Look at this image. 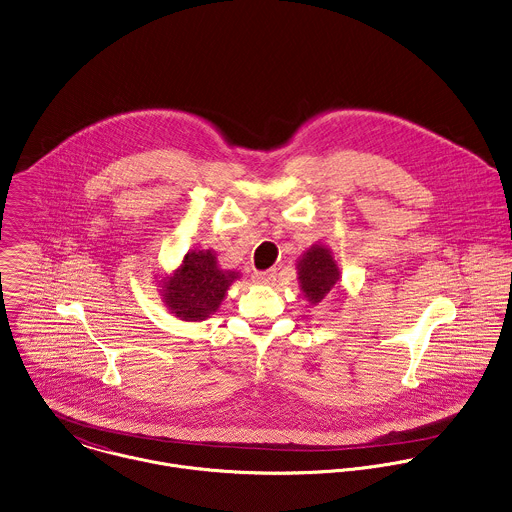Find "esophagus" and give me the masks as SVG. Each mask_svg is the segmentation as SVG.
Segmentation results:
<instances>
[{"label":"esophagus","mask_w":512,"mask_h":512,"mask_svg":"<svg viewBox=\"0 0 512 512\" xmlns=\"http://www.w3.org/2000/svg\"><path fill=\"white\" fill-rule=\"evenodd\" d=\"M253 281L259 283V285H273L275 283V271L269 269V271H257L253 275Z\"/></svg>","instance_id":"obj_1"}]
</instances>
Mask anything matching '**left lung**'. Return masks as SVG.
<instances>
[{
	"instance_id": "8db88e82",
	"label": "left lung",
	"mask_w": 512,
	"mask_h": 512,
	"mask_svg": "<svg viewBox=\"0 0 512 512\" xmlns=\"http://www.w3.org/2000/svg\"><path fill=\"white\" fill-rule=\"evenodd\" d=\"M297 281L303 297L311 305L323 303L341 281V271L333 251L323 243H315L303 251L297 261Z\"/></svg>"
}]
</instances>
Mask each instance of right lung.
Here are the masks:
<instances>
[{
    "instance_id": "right-lung-1",
    "label": "right lung",
    "mask_w": 512,
    "mask_h": 512,
    "mask_svg": "<svg viewBox=\"0 0 512 512\" xmlns=\"http://www.w3.org/2000/svg\"><path fill=\"white\" fill-rule=\"evenodd\" d=\"M239 277L237 271L219 267L213 249H195L159 281L161 301L181 321H205L219 309L227 289Z\"/></svg>"
}]
</instances>
